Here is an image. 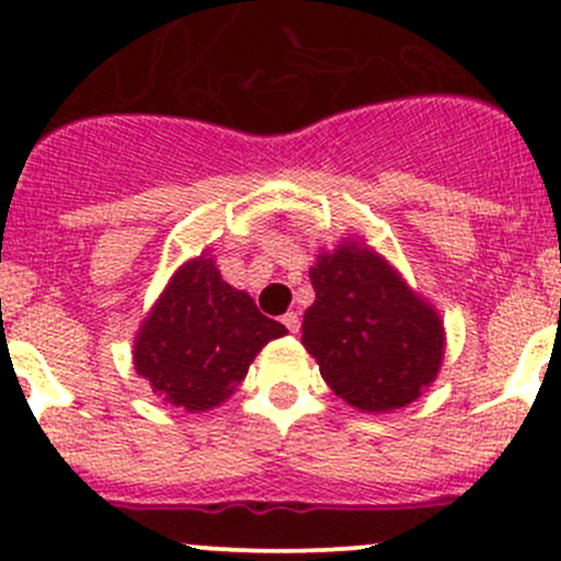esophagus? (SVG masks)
Wrapping results in <instances>:
<instances>
[{
	"mask_svg": "<svg viewBox=\"0 0 561 561\" xmlns=\"http://www.w3.org/2000/svg\"><path fill=\"white\" fill-rule=\"evenodd\" d=\"M282 325L290 330V333H298V330H300V317L296 314V311H287V314L282 317Z\"/></svg>",
	"mask_w": 561,
	"mask_h": 561,
	"instance_id": "1",
	"label": "esophagus"
}]
</instances>
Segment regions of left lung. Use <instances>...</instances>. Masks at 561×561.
<instances>
[{"label": "left lung", "mask_w": 561, "mask_h": 561, "mask_svg": "<svg viewBox=\"0 0 561 561\" xmlns=\"http://www.w3.org/2000/svg\"><path fill=\"white\" fill-rule=\"evenodd\" d=\"M304 346L335 394L370 414L409 405L444 359L438 314L381 257L341 247L311 268Z\"/></svg>", "instance_id": "obj_1"}]
</instances>
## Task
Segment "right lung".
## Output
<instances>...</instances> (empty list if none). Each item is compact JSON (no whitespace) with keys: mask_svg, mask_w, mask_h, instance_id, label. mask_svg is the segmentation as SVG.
<instances>
[{"mask_svg":"<svg viewBox=\"0 0 561 561\" xmlns=\"http://www.w3.org/2000/svg\"><path fill=\"white\" fill-rule=\"evenodd\" d=\"M285 333L247 293L226 285L209 257H198L176 271L141 325L134 365L167 403L206 411L220 405L257 352Z\"/></svg>","mask_w":561,"mask_h":561,"instance_id":"obj_1","label":"right lung"}]
</instances>
